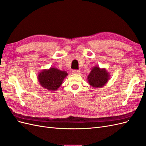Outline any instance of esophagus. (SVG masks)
Wrapping results in <instances>:
<instances>
[{
  "label": "esophagus",
  "mask_w": 146,
  "mask_h": 146,
  "mask_svg": "<svg viewBox=\"0 0 146 146\" xmlns=\"http://www.w3.org/2000/svg\"><path fill=\"white\" fill-rule=\"evenodd\" d=\"M72 72L74 74H80V70H73L72 71Z\"/></svg>",
  "instance_id": "esophagus-1"
}]
</instances>
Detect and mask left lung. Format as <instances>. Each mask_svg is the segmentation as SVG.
<instances>
[{
    "label": "left lung",
    "instance_id": "8db88e82",
    "mask_svg": "<svg viewBox=\"0 0 146 146\" xmlns=\"http://www.w3.org/2000/svg\"><path fill=\"white\" fill-rule=\"evenodd\" d=\"M110 73L105 68L94 66L87 77V80L90 86L96 88L104 87L110 80Z\"/></svg>",
    "mask_w": 146,
    "mask_h": 146
}]
</instances>
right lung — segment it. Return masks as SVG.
Instances as JSON below:
<instances>
[{
    "label": "right lung",
    "mask_w": 146,
    "mask_h": 146,
    "mask_svg": "<svg viewBox=\"0 0 146 146\" xmlns=\"http://www.w3.org/2000/svg\"><path fill=\"white\" fill-rule=\"evenodd\" d=\"M68 75L66 71L51 67L48 69L42 70L38 75V80L42 88L48 91H55L60 88Z\"/></svg>",
    "instance_id": "add662e5"
}]
</instances>
